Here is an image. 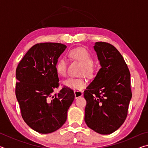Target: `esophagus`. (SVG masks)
I'll use <instances>...</instances> for the list:
<instances>
[{
	"mask_svg": "<svg viewBox=\"0 0 148 148\" xmlns=\"http://www.w3.org/2000/svg\"><path fill=\"white\" fill-rule=\"evenodd\" d=\"M74 96L75 98L77 99L78 97H82L83 95V92H82L81 91H74Z\"/></svg>",
	"mask_w": 148,
	"mask_h": 148,
	"instance_id": "34e87169",
	"label": "esophagus"
}]
</instances>
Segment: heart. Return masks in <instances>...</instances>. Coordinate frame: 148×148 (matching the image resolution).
I'll return each instance as SVG.
<instances>
[{
	"mask_svg": "<svg viewBox=\"0 0 148 148\" xmlns=\"http://www.w3.org/2000/svg\"><path fill=\"white\" fill-rule=\"evenodd\" d=\"M70 56L72 59L79 62L83 64L80 70L79 75H84L87 77L92 76L94 73L93 57L87 49L83 47H77L70 51ZM68 62L65 58H60L56 64V69L59 75L65 76L67 74ZM62 84L69 88L78 91L84 88L87 85V81L84 77H69L64 80Z\"/></svg>",
	"mask_w": 148,
	"mask_h": 148,
	"instance_id": "b5f03b06",
	"label": "heart"
}]
</instances>
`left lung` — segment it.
<instances>
[{
  "label": "left lung",
  "mask_w": 148,
  "mask_h": 148,
  "mask_svg": "<svg viewBox=\"0 0 148 148\" xmlns=\"http://www.w3.org/2000/svg\"><path fill=\"white\" fill-rule=\"evenodd\" d=\"M94 49L101 68L84 91L85 121L94 131L109 134L118 129L127 116L132 98L131 74L113 45L97 42Z\"/></svg>",
  "instance_id": "left-lung-1"
}]
</instances>
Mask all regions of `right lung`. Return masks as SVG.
<instances>
[{
    "label": "right lung",
    "instance_id": "1",
    "mask_svg": "<svg viewBox=\"0 0 148 148\" xmlns=\"http://www.w3.org/2000/svg\"><path fill=\"white\" fill-rule=\"evenodd\" d=\"M66 48L60 43L35 44L16 69V96L21 116L39 133H51L61 128L74 99L73 90L66 86L53 95L59 86L56 64Z\"/></svg>",
    "mask_w": 148,
    "mask_h": 148
}]
</instances>
